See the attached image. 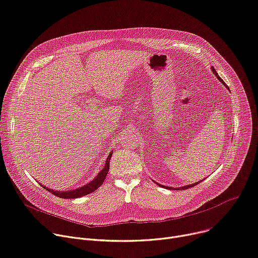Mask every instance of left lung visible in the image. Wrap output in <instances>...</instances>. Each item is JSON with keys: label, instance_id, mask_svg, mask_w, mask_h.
<instances>
[{"label": "left lung", "instance_id": "left-lung-1", "mask_svg": "<svg viewBox=\"0 0 258 258\" xmlns=\"http://www.w3.org/2000/svg\"><path fill=\"white\" fill-rule=\"evenodd\" d=\"M212 71H213V74H214V75H215V76L217 77V79H218V80H219L220 82H222V83L224 84V86H225V87H226V88H227V89L229 90L228 86H227V85H226V84H225V83L223 82V80H222V79L220 78V76H219V75L217 74V72L215 71V69H214L213 67H212ZM200 182H201V181H200ZM200 182H197V183H194V184H190V185H186V186H182V187H179V188H176V189H182V190H183V189H188V188H190V187H192V186L197 185V184H198V183H200ZM155 183H156V182H155ZM156 184H157V183H156ZM158 185H159V186H161V187H165V188H167V189H168V188H169V189H175V188H173V187H168V186H163V185H161V184H158Z\"/></svg>", "mask_w": 258, "mask_h": 258}]
</instances>
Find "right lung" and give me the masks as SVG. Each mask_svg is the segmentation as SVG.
<instances>
[{"label":"right lung","instance_id":"right-lung-1","mask_svg":"<svg viewBox=\"0 0 258 258\" xmlns=\"http://www.w3.org/2000/svg\"><path fill=\"white\" fill-rule=\"evenodd\" d=\"M112 153L113 151L110 152L109 156L107 157L106 159V163H105V167L102 171H100V173L98 174V176L91 180L89 183L85 184L84 186L82 187H79V188L77 189H73V190H68V191H55L53 189H50V188H47V187L43 186V188H45L47 191H50L52 195L58 197V198H61V199H77V198H81L83 196H86V195H89L91 192H93L95 190H97L99 187L103 184V182L105 181L106 179V176L109 172V167H110V158L112 156Z\"/></svg>","mask_w":258,"mask_h":258}]
</instances>
